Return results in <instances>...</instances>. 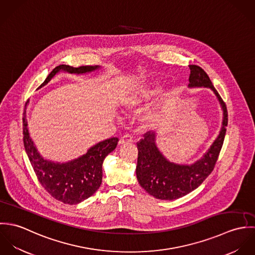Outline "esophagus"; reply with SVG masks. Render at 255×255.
<instances>
[{"label":"esophagus","mask_w":255,"mask_h":255,"mask_svg":"<svg viewBox=\"0 0 255 255\" xmlns=\"http://www.w3.org/2000/svg\"><path fill=\"white\" fill-rule=\"evenodd\" d=\"M132 142V136L129 134L124 135L122 138H120L119 140V145H124L127 143H131Z\"/></svg>","instance_id":"esophagus-1"}]
</instances>
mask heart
Masks as SVG:
<instances>
[{"instance_id":"b5f03b06","label":"heart","mask_w":255,"mask_h":255,"mask_svg":"<svg viewBox=\"0 0 255 255\" xmlns=\"http://www.w3.org/2000/svg\"><path fill=\"white\" fill-rule=\"evenodd\" d=\"M163 90V85L158 81L146 82L133 86L126 91L118 100V106L125 114L135 113L144 107L154 97L160 94ZM158 111L156 108L149 110L141 119V123L145 126H151L156 118Z\"/></svg>"}]
</instances>
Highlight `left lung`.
Instances as JSON below:
<instances>
[{
	"mask_svg": "<svg viewBox=\"0 0 255 255\" xmlns=\"http://www.w3.org/2000/svg\"><path fill=\"white\" fill-rule=\"evenodd\" d=\"M189 69L188 88H210L216 95L223 111L222 127L218 136L202 157L189 165L168 160L157 145L156 132H146L144 138L137 142V181L146 192L161 200L178 199L203 182L214 169L226 134L228 112L224 101L207 73L195 65H189Z\"/></svg>",
	"mask_w": 255,
	"mask_h": 255,
	"instance_id": "obj_1",
	"label": "left lung"
}]
</instances>
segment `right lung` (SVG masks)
Wrapping results in <instances>:
<instances>
[{
  "mask_svg": "<svg viewBox=\"0 0 255 255\" xmlns=\"http://www.w3.org/2000/svg\"><path fill=\"white\" fill-rule=\"evenodd\" d=\"M100 66L73 68L67 65L56 67L48 74L38 89L45 86L60 73L83 75L100 70ZM23 144L42 186L57 200L66 204H78L94 194L102 182V165L106 156L117 147L119 139L111 137L91 146L85 154L68 162L60 163L45 159L37 150L27 128L26 111L23 113Z\"/></svg>",
  "mask_w": 255,
  "mask_h": 255,
  "instance_id": "1",
  "label": "right lung"
}]
</instances>
